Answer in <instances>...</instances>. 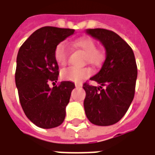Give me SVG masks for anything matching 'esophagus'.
I'll return each instance as SVG.
<instances>
[{"mask_svg":"<svg viewBox=\"0 0 155 155\" xmlns=\"http://www.w3.org/2000/svg\"><path fill=\"white\" fill-rule=\"evenodd\" d=\"M74 85H75V87L77 88V87H81V86H82V85L81 84H78V83H75L74 84Z\"/></svg>","mask_w":155,"mask_h":155,"instance_id":"34e87169","label":"esophagus"}]
</instances>
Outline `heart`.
<instances>
[{
    "mask_svg": "<svg viewBox=\"0 0 155 155\" xmlns=\"http://www.w3.org/2000/svg\"><path fill=\"white\" fill-rule=\"evenodd\" d=\"M72 46L85 54V62L94 67L100 66L106 58V51L102 48L96 47L95 41L89 37H81L72 42ZM54 56L59 65H65L68 60V48L65 43H59L55 47ZM91 74L90 67H68L61 70L60 75L65 81L81 82Z\"/></svg>",
    "mask_w": 155,
    "mask_h": 155,
    "instance_id": "1",
    "label": "heart"
}]
</instances>
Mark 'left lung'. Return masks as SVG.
Masks as SVG:
<instances>
[{
    "label": "left lung",
    "mask_w": 155,
    "mask_h": 155,
    "mask_svg": "<svg viewBox=\"0 0 155 155\" xmlns=\"http://www.w3.org/2000/svg\"><path fill=\"white\" fill-rule=\"evenodd\" d=\"M87 33L99 39L106 48L107 58L101 70L90 80L101 86L83 84L85 115L98 126H109L120 121L134 100L137 64L132 48L111 30L88 29Z\"/></svg>",
    "instance_id": "obj_1"
}]
</instances>
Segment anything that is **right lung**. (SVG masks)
Listing matches in <instances>:
<instances>
[{
	"label": "right lung",
	"instance_id": "1",
	"mask_svg": "<svg viewBox=\"0 0 155 155\" xmlns=\"http://www.w3.org/2000/svg\"><path fill=\"white\" fill-rule=\"evenodd\" d=\"M74 32V29L41 28L25 41L17 54L15 81L21 108L28 118L42 128L59 126L65 117L74 84L62 81L53 88L48 84L58 81L55 47Z\"/></svg>",
	"mask_w": 155,
	"mask_h": 155
}]
</instances>
